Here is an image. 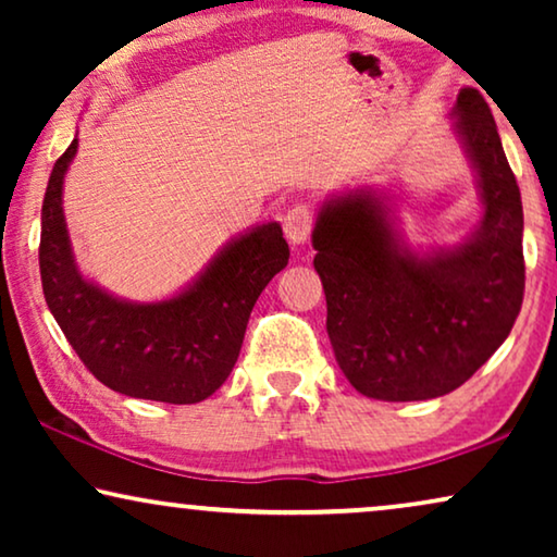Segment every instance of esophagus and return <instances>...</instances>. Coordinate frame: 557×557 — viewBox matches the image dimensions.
<instances>
[{
    "label": "esophagus",
    "mask_w": 557,
    "mask_h": 557,
    "mask_svg": "<svg viewBox=\"0 0 557 557\" xmlns=\"http://www.w3.org/2000/svg\"><path fill=\"white\" fill-rule=\"evenodd\" d=\"M311 227H314V210H311L309 205H294V208L286 212L284 233L288 243H294V246L307 243V238L311 235Z\"/></svg>",
    "instance_id": "obj_1"
}]
</instances>
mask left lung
I'll use <instances>...</instances> for the list:
<instances>
[{
  "label": "left lung",
  "mask_w": 557,
  "mask_h": 557,
  "mask_svg": "<svg viewBox=\"0 0 557 557\" xmlns=\"http://www.w3.org/2000/svg\"><path fill=\"white\" fill-rule=\"evenodd\" d=\"M454 116L484 205L471 238L418 256L372 189L324 202L311 233L334 357L368 398L406 403L456 391L497 352L520 314V187L476 88L459 90Z\"/></svg>",
  "instance_id": "obj_1"
}]
</instances>
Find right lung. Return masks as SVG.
I'll use <instances>...</instances> for the list:
<instances>
[{
	"label": "right lung",
	"instance_id": "right-lung-1",
	"mask_svg": "<svg viewBox=\"0 0 557 557\" xmlns=\"http://www.w3.org/2000/svg\"><path fill=\"white\" fill-rule=\"evenodd\" d=\"M78 139L52 166L42 200L40 276L48 309L83 364L128 398L189 406L210 398L240 355L253 304L288 263L278 223L250 227L166 301L134 304L81 276L63 215Z\"/></svg>",
	"mask_w": 557,
	"mask_h": 557
}]
</instances>
